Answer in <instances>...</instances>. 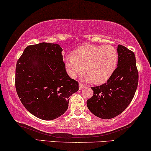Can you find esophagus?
Returning <instances> with one entry per match:
<instances>
[{
	"mask_svg": "<svg viewBox=\"0 0 151 151\" xmlns=\"http://www.w3.org/2000/svg\"><path fill=\"white\" fill-rule=\"evenodd\" d=\"M85 87V85L83 84V83H79V88L81 89V90H82V89L84 88Z\"/></svg>",
	"mask_w": 151,
	"mask_h": 151,
	"instance_id": "esophagus-1",
	"label": "esophagus"
}]
</instances>
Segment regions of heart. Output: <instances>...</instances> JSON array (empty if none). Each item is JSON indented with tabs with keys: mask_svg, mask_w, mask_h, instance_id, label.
<instances>
[{
	"mask_svg": "<svg viewBox=\"0 0 151 151\" xmlns=\"http://www.w3.org/2000/svg\"><path fill=\"white\" fill-rule=\"evenodd\" d=\"M118 63V53L111 45H85L78 48L73 55L65 58L67 72L76 78L84 70L87 78L94 83H101L109 78Z\"/></svg>",
	"mask_w": 151,
	"mask_h": 151,
	"instance_id": "1",
	"label": "heart"
}]
</instances>
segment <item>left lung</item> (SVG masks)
<instances>
[{"label":"left lung","mask_w":151,"mask_h":151,"mask_svg":"<svg viewBox=\"0 0 151 151\" xmlns=\"http://www.w3.org/2000/svg\"><path fill=\"white\" fill-rule=\"evenodd\" d=\"M118 67L105 83L92 87L93 96L87 101L88 109L98 118L118 116L132 101L138 86L139 73L134 53L123 45L118 46Z\"/></svg>","instance_id":"left-lung-1"}]
</instances>
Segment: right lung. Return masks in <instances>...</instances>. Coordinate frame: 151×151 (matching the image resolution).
Wrapping results in <instances>:
<instances>
[{
  "label": "right lung",
  "mask_w": 151,
  "mask_h": 151,
  "mask_svg": "<svg viewBox=\"0 0 151 151\" xmlns=\"http://www.w3.org/2000/svg\"><path fill=\"white\" fill-rule=\"evenodd\" d=\"M62 50L56 43L32 45L17 62L19 98L27 111L41 120H54L64 114L69 96L78 91V82L66 73Z\"/></svg>",
  "instance_id": "1"
}]
</instances>
